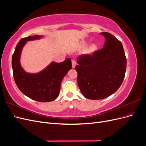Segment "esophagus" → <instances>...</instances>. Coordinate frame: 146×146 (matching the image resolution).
Masks as SVG:
<instances>
[{
	"instance_id": "obj_1",
	"label": "esophagus",
	"mask_w": 146,
	"mask_h": 146,
	"mask_svg": "<svg viewBox=\"0 0 146 146\" xmlns=\"http://www.w3.org/2000/svg\"><path fill=\"white\" fill-rule=\"evenodd\" d=\"M76 61L75 60H72V68H74L76 67Z\"/></svg>"
}]
</instances>
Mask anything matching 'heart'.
I'll return each instance as SVG.
<instances>
[{
	"label": "heart",
	"mask_w": 146,
	"mask_h": 146,
	"mask_svg": "<svg viewBox=\"0 0 146 146\" xmlns=\"http://www.w3.org/2000/svg\"><path fill=\"white\" fill-rule=\"evenodd\" d=\"M91 48V50H94L95 49V48H96V47H95L94 46H92Z\"/></svg>",
	"instance_id": "heart-1"
}]
</instances>
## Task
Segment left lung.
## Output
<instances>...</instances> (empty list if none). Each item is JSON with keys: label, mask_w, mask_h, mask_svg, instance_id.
<instances>
[{"label": "left lung", "mask_w": 146, "mask_h": 146, "mask_svg": "<svg viewBox=\"0 0 146 146\" xmlns=\"http://www.w3.org/2000/svg\"><path fill=\"white\" fill-rule=\"evenodd\" d=\"M104 47L77 59V83L82 94L92 100L103 99L115 92L122 85L127 60L120 41L108 32Z\"/></svg>", "instance_id": "1"}]
</instances>
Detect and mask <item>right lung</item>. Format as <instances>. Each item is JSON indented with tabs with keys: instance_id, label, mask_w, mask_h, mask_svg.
Wrapping results in <instances>:
<instances>
[{
	"instance_id": "obj_1",
	"label": "right lung",
	"mask_w": 146,
	"mask_h": 146,
	"mask_svg": "<svg viewBox=\"0 0 146 146\" xmlns=\"http://www.w3.org/2000/svg\"><path fill=\"white\" fill-rule=\"evenodd\" d=\"M40 38L41 36L35 35L24 38L19 41L12 56L13 74L17 86L24 94L34 100L48 102L58 96L61 82L72 68V63L68 58L60 63L52 62L39 73L25 72L20 64L22 49L27 41Z\"/></svg>"
}]
</instances>
